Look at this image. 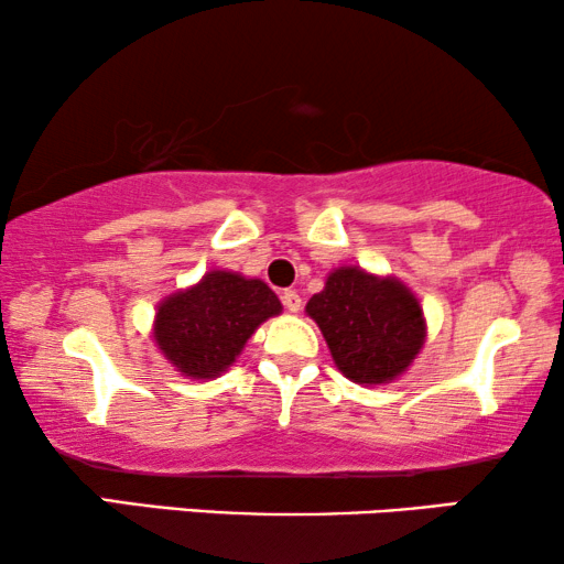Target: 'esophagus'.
<instances>
[{
	"instance_id": "1",
	"label": "esophagus",
	"mask_w": 564,
	"mask_h": 564,
	"mask_svg": "<svg viewBox=\"0 0 564 564\" xmlns=\"http://www.w3.org/2000/svg\"><path fill=\"white\" fill-rule=\"evenodd\" d=\"M280 297H282V305H284V307H288V311H290V313H297V311H300V307H303V300H300V295H297V292H295V290H284Z\"/></svg>"
}]
</instances>
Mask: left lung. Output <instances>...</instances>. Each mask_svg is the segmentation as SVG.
Masks as SVG:
<instances>
[{"instance_id": "left-lung-1", "label": "left lung", "mask_w": 564, "mask_h": 564, "mask_svg": "<svg viewBox=\"0 0 564 564\" xmlns=\"http://www.w3.org/2000/svg\"><path fill=\"white\" fill-rule=\"evenodd\" d=\"M336 367L359 384L388 382L423 346L419 300L398 280H377L357 267H341L307 303Z\"/></svg>"}]
</instances>
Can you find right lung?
Here are the masks:
<instances>
[{"instance_id": "1", "label": "right lung", "mask_w": 564, "mask_h": 564, "mask_svg": "<svg viewBox=\"0 0 564 564\" xmlns=\"http://www.w3.org/2000/svg\"><path fill=\"white\" fill-rule=\"evenodd\" d=\"M280 311V300L261 280L210 272L159 305L156 344L180 372L210 380L234 365L253 330Z\"/></svg>"}]
</instances>
